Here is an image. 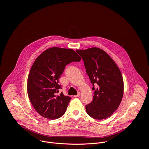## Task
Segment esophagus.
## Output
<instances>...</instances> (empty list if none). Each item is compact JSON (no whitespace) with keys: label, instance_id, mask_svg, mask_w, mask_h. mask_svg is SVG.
Segmentation results:
<instances>
[{"label":"esophagus","instance_id":"34e87169","mask_svg":"<svg viewBox=\"0 0 149 149\" xmlns=\"http://www.w3.org/2000/svg\"><path fill=\"white\" fill-rule=\"evenodd\" d=\"M80 95H81V94H80V92H78V94H77V95H74V97H79V96H80Z\"/></svg>","mask_w":149,"mask_h":149}]
</instances>
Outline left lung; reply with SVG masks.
I'll list each match as a JSON object with an SVG mask.
<instances>
[{
	"label": "left lung",
	"instance_id": "left-lung-1",
	"mask_svg": "<svg viewBox=\"0 0 149 149\" xmlns=\"http://www.w3.org/2000/svg\"><path fill=\"white\" fill-rule=\"evenodd\" d=\"M76 52L84 62L95 91L93 101L85 107L86 113L95 119H107L118 108L122 100L124 85L121 72L113 59L100 48Z\"/></svg>",
	"mask_w": 149,
	"mask_h": 149
}]
</instances>
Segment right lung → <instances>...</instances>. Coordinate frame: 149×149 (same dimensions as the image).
<instances>
[{"label": "right lung", "instance_id": "add662e5", "mask_svg": "<svg viewBox=\"0 0 149 149\" xmlns=\"http://www.w3.org/2000/svg\"><path fill=\"white\" fill-rule=\"evenodd\" d=\"M80 57L72 49L52 47L43 52L34 61L28 76L27 93L37 112L48 119H57L65 112L70 96L60 95L58 80L65 67Z\"/></svg>", "mask_w": 149, "mask_h": 149}]
</instances>
